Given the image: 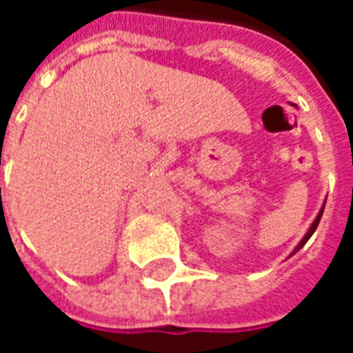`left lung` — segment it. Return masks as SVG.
<instances>
[{
  "mask_svg": "<svg viewBox=\"0 0 353 353\" xmlns=\"http://www.w3.org/2000/svg\"><path fill=\"white\" fill-rule=\"evenodd\" d=\"M321 214H323V210H321V212H319V214H318V217H316V221L312 223L310 230H308V232H306V236H304L303 240H301V244L296 245V250H295V252H299V250H301V248H303V245L306 244V242H308V238H310L312 234H314V230L318 229V225H319V219H321ZM295 252H293V253H295Z\"/></svg>",
  "mask_w": 353,
  "mask_h": 353,
  "instance_id": "1",
  "label": "left lung"
}]
</instances>
